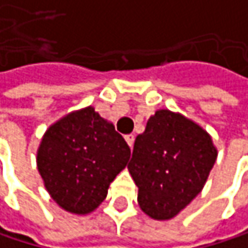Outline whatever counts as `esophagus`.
Returning a JSON list of instances; mask_svg holds the SVG:
<instances>
[{"label":"esophagus","mask_w":248,"mask_h":248,"mask_svg":"<svg viewBox=\"0 0 248 248\" xmlns=\"http://www.w3.org/2000/svg\"><path fill=\"white\" fill-rule=\"evenodd\" d=\"M124 139H126L127 145L132 148V146H133V142H135V135H132V133H130V135H126V136H124Z\"/></svg>","instance_id":"34e87169"}]
</instances>
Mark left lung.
I'll return each mask as SVG.
<instances>
[{"label":"left lung","mask_w":248,"mask_h":248,"mask_svg":"<svg viewBox=\"0 0 248 248\" xmlns=\"http://www.w3.org/2000/svg\"><path fill=\"white\" fill-rule=\"evenodd\" d=\"M216 159L213 139L200 124L156 110L136 136L127 165L140 210L154 220L173 218L201 192Z\"/></svg>","instance_id":"8db88e82"}]
</instances>
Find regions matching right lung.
I'll return each instance as SVG.
<instances>
[{
	"mask_svg": "<svg viewBox=\"0 0 248 248\" xmlns=\"http://www.w3.org/2000/svg\"><path fill=\"white\" fill-rule=\"evenodd\" d=\"M129 158L130 148L122 135L89 106L46 130L37 168L51 198L63 210L84 216L103 202Z\"/></svg>",
	"mask_w": 248,
	"mask_h": 248,
	"instance_id": "add662e5",
	"label": "right lung"
}]
</instances>
